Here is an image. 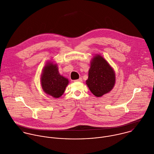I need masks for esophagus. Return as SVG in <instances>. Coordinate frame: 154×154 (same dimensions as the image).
<instances>
[{
  "instance_id": "esophagus-1",
  "label": "esophagus",
  "mask_w": 154,
  "mask_h": 154,
  "mask_svg": "<svg viewBox=\"0 0 154 154\" xmlns=\"http://www.w3.org/2000/svg\"><path fill=\"white\" fill-rule=\"evenodd\" d=\"M74 82H82V78H79V79L74 80Z\"/></svg>"
}]
</instances>
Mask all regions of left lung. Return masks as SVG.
Wrapping results in <instances>:
<instances>
[{
  "label": "left lung",
  "instance_id": "left-lung-1",
  "mask_svg": "<svg viewBox=\"0 0 154 154\" xmlns=\"http://www.w3.org/2000/svg\"><path fill=\"white\" fill-rule=\"evenodd\" d=\"M88 75L86 83L91 92L97 97L109 93L115 86V71L100 54H95L91 60Z\"/></svg>",
  "mask_w": 154,
  "mask_h": 154
}]
</instances>
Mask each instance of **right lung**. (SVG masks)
I'll return each instance as SVG.
<instances>
[{"label":"right lung","mask_w":154,"mask_h":154,"mask_svg":"<svg viewBox=\"0 0 154 154\" xmlns=\"http://www.w3.org/2000/svg\"><path fill=\"white\" fill-rule=\"evenodd\" d=\"M40 82L43 91L55 98L63 94L69 83L68 79L60 74L57 63L51 60L47 62L44 66Z\"/></svg>","instance_id":"1"}]
</instances>
